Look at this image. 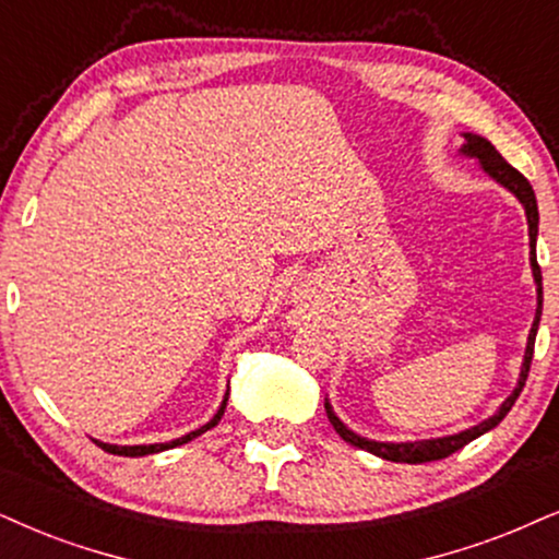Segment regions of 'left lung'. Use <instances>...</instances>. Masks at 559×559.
I'll list each match as a JSON object with an SVG mask.
<instances>
[{
  "label": "left lung",
  "mask_w": 559,
  "mask_h": 559,
  "mask_svg": "<svg viewBox=\"0 0 559 559\" xmlns=\"http://www.w3.org/2000/svg\"><path fill=\"white\" fill-rule=\"evenodd\" d=\"M464 139H467V144H464V154H469V157H477L479 165H483L487 173L496 178L500 186H506L511 193H515L521 203H524L526 209V218H528V239H532V267H534V281H536V292H539V307H536V317H534V324H532V332H528V343H526V356H524V366H521V379H519V386H515L511 397H508L503 405L492 418H487L485 423H479V426L464 430V433H456V436H447V438H433V441H415V443H379V441H369V438H361L356 436L353 430H348L343 426L341 420L335 418V413H332L330 405H324L328 409V418L332 423V428L341 433L343 441H348L350 447H358L364 451H371V454H377L381 459H386V462H402V464H426V462H438V459H447L459 451L462 447H467L469 441H475L477 436L487 433L490 428H496L500 420L506 418L508 413H511L513 402L519 400L521 390H524L526 384V377H528V369H532V358H534V341H536V330H539V317H542V267L536 263V231H539V211H536V198H534V190L528 186V180L524 175L519 173V169H513L508 162L500 157V152L496 146L490 144V141L477 136V133H464Z\"/></svg>",
  "instance_id": "left-lung-1"
}]
</instances>
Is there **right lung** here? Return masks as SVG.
<instances>
[{
	"label": "right lung",
	"instance_id": "right-lung-1",
	"mask_svg": "<svg viewBox=\"0 0 559 559\" xmlns=\"http://www.w3.org/2000/svg\"><path fill=\"white\" fill-rule=\"evenodd\" d=\"M227 397H229V392H227ZM227 397H224L222 407H218V413L214 415V418H211V420L206 423V426H201L198 430H193V433H188V436H182V438H175V441H169V443H152V447H110V443H100V441H95V443H97V447H100L103 451H108V454H118V456H144V454H157V451H167V449L182 447V443L193 441L195 436L206 433L209 428H214L216 423L222 420L224 407H227Z\"/></svg>",
	"mask_w": 559,
	"mask_h": 559
}]
</instances>
